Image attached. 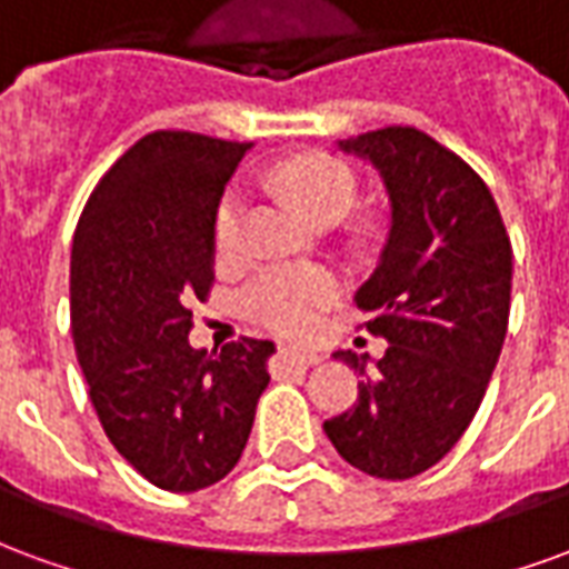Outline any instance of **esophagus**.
Listing matches in <instances>:
<instances>
[{
    "label": "esophagus",
    "instance_id": "esophagus-1",
    "mask_svg": "<svg viewBox=\"0 0 569 569\" xmlns=\"http://www.w3.org/2000/svg\"><path fill=\"white\" fill-rule=\"evenodd\" d=\"M280 357L289 359V362H298V366H317V362L322 359L317 350H305V347H292V345L280 347Z\"/></svg>",
    "mask_w": 569,
    "mask_h": 569
}]
</instances>
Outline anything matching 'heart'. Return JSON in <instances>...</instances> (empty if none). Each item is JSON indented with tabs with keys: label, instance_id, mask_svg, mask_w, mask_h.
<instances>
[{
	"label": "heart",
	"instance_id": "1",
	"mask_svg": "<svg viewBox=\"0 0 569 569\" xmlns=\"http://www.w3.org/2000/svg\"><path fill=\"white\" fill-rule=\"evenodd\" d=\"M280 186L289 203L308 219L345 216L357 194L350 167L329 154H301L280 170ZM247 200L240 191H228L216 212V243L219 249H234L240 240ZM341 292L332 271L313 264H283L264 271L249 286L247 310L252 320L273 332H308L322 308H329Z\"/></svg>",
	"mask_w": 569,
	"mask_h": 569
}]
</instances>
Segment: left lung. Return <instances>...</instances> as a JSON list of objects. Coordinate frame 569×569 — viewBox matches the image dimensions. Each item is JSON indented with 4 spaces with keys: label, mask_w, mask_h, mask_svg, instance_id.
<instances>
[{
    "label": "left lung",
    "mask_w": 569,
    "mask_h": 569,
    "mask_svg": "<svg viewBox=\"0 0 569 569\" xmlns=\"http://www.w3.org/2000/svg\"><path fill=\"white\" fill-rule=\"evenodd\" d=\"M338 151L371 163L390 203L378 268L353 296L387 353H332L362 381L353 408L322 429L350 466L402 481L439 463L485 399L509 322L512 247L488 186L427 133L371 130Z\"/></svg>",
    "instance_id": "left-lung-1"
}]
</instances>
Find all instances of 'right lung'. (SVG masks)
Segmentation results:
<instances>
[{"label": "right lung", "mask_w": 569, "mask_h": 569, "mask_svg": "<svg viewBox=\"0 0 569 569\" xmlns=\"http://www.w3.org/2000/svg\"><path fill=\"white\" fill-rule=\"evenodd\" d=\"M252 142L158 130L93 188L72 237L76 357L106 436L154 488L222 481L271 381L273 341L222 353L188 341V301L210 292L219 200Z\"/></svg>", "instance_id": "1"}]
</instances>
